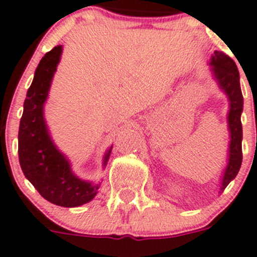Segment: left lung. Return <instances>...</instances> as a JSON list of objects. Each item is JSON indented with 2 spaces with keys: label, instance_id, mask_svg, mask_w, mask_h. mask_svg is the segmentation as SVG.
Returning a JSON list of instances; mask_svg holds the SVG:
<instances>
[{
  "label": "left lung",
  "instance_id": "1",
  "mask_svg": "<svg viewBox=\"0 0 257 257\" xmlns=\"http://www.w3.org/2000/svg\"><path fill=\"white\" fill-rule=\"evenodd\" d=\"M212 76L229 101L227 124L229 132L228 162L220 177L219 193L227 188L237 176L242 164V124L241 114L243 110V97L239 86V73L236 63L224 53L215 50L209 59Z\"/></svg>",
  "mask_w": 257,
  "mask_h": 257
}]
</instances>
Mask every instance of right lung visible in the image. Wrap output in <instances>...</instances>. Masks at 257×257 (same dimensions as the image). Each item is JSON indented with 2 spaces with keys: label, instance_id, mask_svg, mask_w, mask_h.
<instances>
[{
  "label": "right lung",
  "instance_id": "add662e5",
  "mask_svg": "<svg viewBox=\"0 0 257 257\" xmlns=\"http://www.w3.org/2000/svg\"><path fill=\"white\" fill-rule=\"evenodd\" d=\"M62 50V45L53 48L35 69L19 128V161L25 177L43 198L59 207L74 208L92 200L100 184L80 179L72 171L71 162L53 142L45 121L44 105ZM111 148L104 156V167Z\"/></svg>",
  "mask_w": 257,
  "mask_h": 257
}]
</instances>
